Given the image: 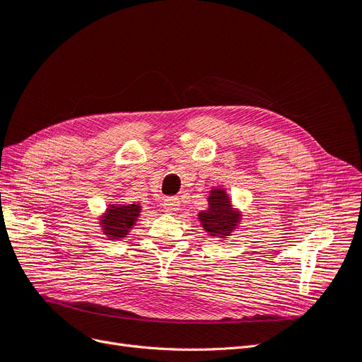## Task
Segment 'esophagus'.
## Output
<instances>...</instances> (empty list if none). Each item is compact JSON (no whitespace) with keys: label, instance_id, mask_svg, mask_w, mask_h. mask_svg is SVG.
<instances>
[{"label":"esophagus","instance_id":"34e87169","mask_svg":"<svg viewBox=\"0 0 362 362\" xmlns=\"http://www.w3.org/2000/svg\"><path fill=\"white\" fill-rule=\"evenodd\" d=\"M180 199L178 197H166L165 202H163V206H165V211L169 214H175L180 211Z\"/></svg>","mask_w":362,"mask_h":362}]
</instances>
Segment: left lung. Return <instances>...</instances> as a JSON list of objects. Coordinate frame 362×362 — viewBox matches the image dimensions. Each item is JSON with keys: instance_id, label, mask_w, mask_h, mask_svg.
I'll use <instances>...</instances> for the list:
<instances>
[{"instance_id": "8db88e82", "label": "left lung", "mask_w": 362, "mask_h": 362, "mask_svg": "<svg viewBox=\"0 0 362 362\" xmlns=\"http://www.w3.org/2000/svg\"><path fill=\"white\" fill-rule=\"evenodd\" d=\"M204 230L213 238L226 240L238 229L243 214L235 208L224 187H213L208 196V209L197 214Z\"/></svg>"}]
</instances>
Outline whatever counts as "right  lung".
Segmentation results:
<instances>
[{
	"label": "right lung",
	"mask_w": 362,
	"mask_h": 362,
	"mask_svg": "<svg viewBox=\"0 0 362 362\" xmlns=\"http://www.w3.org/2000/svg\"><path fill=\"white\" fill-rule=\"evenodd\" d=\"M142 213L141 204H109L98 217V224L110 241L126 238Z\"/></svg>",
	"instance_id": "obj_1"
}]
</instances>
